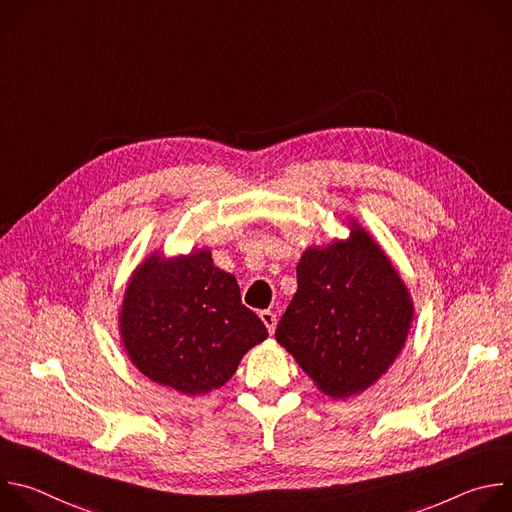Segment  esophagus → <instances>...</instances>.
<instances>
[{"label": "esophagus", "instance_id": "obj_1", "mask_svg": "<svg viewBox=\"0 0 512 512\" xmlns=\"http://www.w3.org/2000/svg\"><path fill=\"white\" fill-rule=\"evenodd\" d=\"M259 318L263 320V324L267 326V330L273 334V332H275V324H277V316H275L271 310H263V312L259 314Z\"/></svg>", "mask_w": 512, "mask_h": 512}]
</instances>
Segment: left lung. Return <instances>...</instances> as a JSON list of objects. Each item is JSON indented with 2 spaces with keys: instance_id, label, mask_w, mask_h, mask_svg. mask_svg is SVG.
Here are the masks:
<instances>
[{
  "instance_id": "obj_1",
  "label": "left lung",
  "mask_w": 512,
  "mask_h": 512,
  "mask_svg": "<svg viewBox=\"0 0 512 512\" xmlns=\"http://www.w3.org/2000/svg\"><path fill=\"white\" fill-rule=\"evenodd\" d=\"M413 306L381 247L352 223L350 239L308 249L275 338L330 397L369 389L405 344Z\"/></svg>"
}]
</instances>
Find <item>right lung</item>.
<instances>
[{
    "label": "right lung",
    "mask_w": 512,
    "mask_h": 512,
    "mask_svg": "<svg viewBox=\"0 0 512 512\" xmlns=\"http://www.w3.org/2000/svg\"><path fill=\"white\" fill-rule=\"evenodd\" d=\"M121 338L145 377L200 395L225 385L267 328L243 306L237 279L200 251L170 261L154 255L137 267L125 289Z\"/></svg>",
    "instance_id": "1"
}]
</instances>
